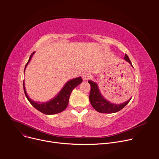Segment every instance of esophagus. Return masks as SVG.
Masks as SVG:
<instances>
[{
  "label": "esophagus",
  "mask_w": 159,
  "mask_h": 159,
  "mask_svg": "<svg viewBox=\"0 0 159 159\" xmlns=\"http://www.w3.org/2000/svg\"><path fill=\"white\" fill-rule=\"evenodd\" d=\"M91 78V75L89 74H84L83 75H82V79L83 80H89V79Z\"/></svg>",
  "instance_id": "esophagus-1"
}]
</instances>
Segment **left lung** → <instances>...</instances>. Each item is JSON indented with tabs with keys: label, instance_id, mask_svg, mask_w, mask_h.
I'll return each instance as SVG.
<instances>
[{
	"label": "left lung",
	"instance_id": "1",
	"mask_svg": "<svg viewBox=\"0 0 159 159\" xmlns=\"http://www.w3.org/2000/svg\"><path fill=\"white\" fill-rule=\"evenodd\" d=\"M124 59L132 65L131 60H129L127 54H125ZM88 82L91 85V91L89 94V101L93 107L98 112L103 113H112L120 111L124 108L130 102L129 99L125 103L120 105H115L110 103L107 100H106L101 94L98 85L96 83L89 80Z\"/></svg>",
	"mask_w": 159,
	"mask_h": 159
}]
</instances>
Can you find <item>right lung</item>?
<instances>
[{
  "label": "right lung",
  "mask_w": 159,
  "mask_h": 159,
  "mask_svg": "<svg viewBox=\"0 0 159 159\" xmlns=\"http://www.w3.org/2000/svg\"><path fill=\"white\" fill-rule=\"evenodd\" d=\"M34 52H32V54L30 55L29 60H28L27 63L25 65V69L27 66L28 63H29L30 59L32 58V56L34 54ZM82 82V79H81V77H78L68 81L65 85L63 88L60 92V93L57 94L54 99H52V100L49 101V102L47 103H40V104L34 102V101L31 100L29 98H28L25 89L24 81H23V89H24V93L25 94L26 98L28 99V101H29V102L34 108H35L37 110L44 114L54 115V114L60 113L66 109L68 104L69 98H70V96L71 94V91H73V89L75 88H76L77 86L79 85Z\"/></svg>",
  "instance_id": "obj_1"
}]
</instances>
